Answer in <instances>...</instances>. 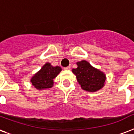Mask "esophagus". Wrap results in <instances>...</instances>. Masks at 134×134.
I'll use <instances>...</instances> for the list:
<instances>
[{
  "label": "esophagus",
  "mask_w": 134,
  "mask_h": 134,
  "mask_svg": "<svg viewBox=\"0 0 134 134\" xmlns=\"http://www.w3.org/2000/svg\"><path fill=\"white\" fill-rule=\"evenodd\" d=\"M70 69H71V67H70V66H68V67H66L64 68V69H65V70H69Z\"/></svg>",
  "instance_id": "1"
}]
</instances>
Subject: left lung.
I'll return each instance as SVG.
<instances>
[{
	"label": "left lung",
	"instance_id": "left-lung-1",
	"mask_svg": "<svg viewBox=\"0 0 134 134\" xmlns=\"http://www.w3.org/2000/svg\"><path fill=\"white\" fill-rule=\"evenodd\" d=\"M76 64L77 68L72 69V72L76 76L82 89L88 92H96L104 87L106 79L104 72L91 66L86 60H81Z\"/></svg>",
	"mask_w": 134,
	"mask_h": 134
}]
</instances>
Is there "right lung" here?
<instances>
[{
	"instance_id": "add662e5",
	"label": "right lung",
	"mask_w": 134,
	"mask_h": 134,
	"mask_svg": "<svg viewBox=\"0 0 134 134\" xmlns=\"http://www.w3.org/2000/svg\"><path fill=\"white\" fill-rule=\"evenodd\" d=\"M60 67H53L51 63H46L39 71L31 78L30 82L37 90L47 89L52 88L53 80L61 71Z\"/></svg>"
}]
</instances>
